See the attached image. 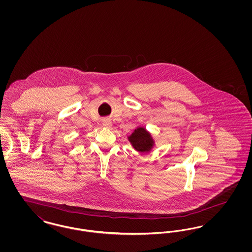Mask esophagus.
Instances as JSON below:
<instances>
[{
	"mask_svg": "<svg viewBox=\"0 0 252 252\" xmlns=\"http://www.w3.org/2000/svg\"><path fill=\"white\" fill-rule=\"evenodd\" d=\"M103 125L106 127H110L112 126V123H111V121L106 119V120H104V122H103Z\"/></svg>",
	"mask_w": 252,
	"mask_h": 252,
	"instance_id": "esophagus-1",
	"label": "esophagus"
}]
</instances>
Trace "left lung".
<instances>
[{
	"label": "left lung",
	"instance_id": "left-lung-1",
	"mask_svg": "<svg viewBox=\"0 0 252 252\" xmlns=\"http://www.w3.org/2000/svg\"><path fill=\"white\" fill-rule=\"evenodd\" d=\"M128 140L131 143L134 149L142 153L149 152L154 146V141L151 135L149 134V132L145 130L144 127L136 128L128 137Z\"/></svg>",
	"mask_w": 252,
	"mask_h": 252
}]
</instances>
